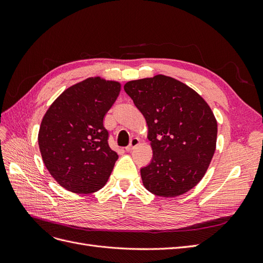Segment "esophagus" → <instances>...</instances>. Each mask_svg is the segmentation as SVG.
I'll list each match as a JSON object with an SVG mask.
<instances>
[{
	"mask_svg": "<svg viewBox=\"0 0 263 263\" xmlns=\"http://www.w3.org/2000/svg\"><path fill=\"white\" fill-rule=\"evenodd\" d=\"M140 144V140L137 137H134L130 140V144L126 147V151H132L133 149L136 148Z\"/></svg>",
	"mask_w": 263,
	"mask_h": 263,
	"instance_id": "obj_1",
	"label": "esophagus"
}]
</instances>
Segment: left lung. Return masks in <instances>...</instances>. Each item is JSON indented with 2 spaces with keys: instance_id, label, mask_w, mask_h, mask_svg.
Here are the masks:
<instances>
[{
  "instance_id": "left-lung-1",
  "label": "left lung",
  "mask_w": 263,
  "mask_h": 263,
  "mask_svg": "<svg viewBox=\"0 0 263 263\" xmlns=\"http://www.w3.org/2000/svg\"><path fill=\"white\" fill-rule=\"evenodd\" d=\"M125 92L144 115L153 160L140 170L144 186L174 197L205 176L217 140V121L208 103L186 84L163 74L127 82Z\"/></svg>"
}]
</instances>
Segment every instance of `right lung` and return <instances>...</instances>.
<instances>
[{"instance_id":"add662e5","label":"right lung","mask_w":263,"mask_h":263,"mask_svg":"<svg viewBox=\"0 0 263 263\" xmlns=\"http://www.w3.org/2000/svg\"><path fill=\"white\" fill-rule=\"evenodd\" d=\"M121 83L87 78L68 87L47 109L38 133L43 161L59 184L77 194L101 190L118 159L108 146L104 117Z\"/></svg>"}]
</instances>
